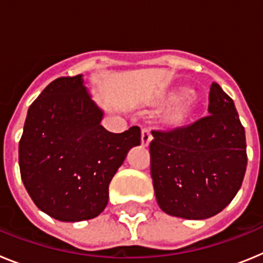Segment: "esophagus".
<instances>
[{"mask_svg": "<svg viewBox=\"0 0 263 263\" xmlns=\"http://www.w3.org/2000/svg\"><path fill=\"white\" fill-rule=\"evenodd\" d=\"M153 136L152 133H150V129L148 127H143L142 129V146H148V143H150V141H152Z\"/></svg>", "mask_w": 263, "mask_h": 263, "instance_id": "34e87169", "label": "esophagus"}]
</instances>
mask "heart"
Returning a JSON list of instances; mask_svg holds the SVG:
<instances>
[{
  "mask_svg": "<svg viewBox=\"0 0 263 263\" xmlns=\"http://www.w3.org/2000/svg\"><path fill=\"white\" fill-rule=\"evenodd\" d=\"M185 93H187V90H180L178 95L170 96L168 99H167V101H168V103H171V101H175L178 97L183 96V95H185ZM191 111H192L191 103L179 104L178 106H175V108H174L173 110L170 111L168 115H167V117H166L167 125H168V126H171V127L182 126L185 121H187V118L190 117Z\"/></svg>",
  "mask_w": 263,
  "mask_h": 263,
  "instance_id": "obj_1",
  "label": "heart"
}]
</instances>
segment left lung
<instances>
[{
	"label": "left lung",
	"mask_w": 263,
	"mask_h": 263,
	"mask_svg": "<svg viewBox=\"0 0 263 263\" xmlns=\"http://www.w3.org/2000/svg\"><path fill=\"white\" fill-rule=\"evenodd\" d=\"M205 117L170 132L153 130L150 171L167 215L204 220L221 212L245 176V129L233 100L212 83Z\"/></svg>",
	"instance_id": "1"
}]
</instances>
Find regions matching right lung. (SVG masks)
<instances>
[{
	"label": "right lung",
	"instance_id": "add662e5",
	"mask_svg": "<svg viewBox=\"0 0 263 263\" xmlns=\"http://www.w3.org/2000/svg\"><path fill=\"white\" fill-rule=\"evenodd\" d=\"M83 76L59 78L30 105L20 141L21 178L39 210L59 221L89 220L105 210L109 183L141 129L115 134Z\"/></svg>",
	"mask_w": 263,
	"mask_h": 263
}]
</instances>
